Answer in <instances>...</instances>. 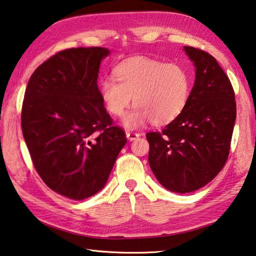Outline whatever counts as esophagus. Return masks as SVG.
I'll list each match as a JSON object with an SVG mask.
<instances>
[{"mask_svg":"<svg viewBox=\"0 0 256 256\" xmlns=\"http://www.w3.org/2000/svg\"><path fill=\"white\" fill-rule=\"evenodd\" d=\"M140 136V134L138 133H136V132H126V138H128V141H134V140H136V138Z\"/></svg>","mask_w":256,"mask_h":256,"instance_id":"esophagus-1","label":"esophagus"}]
</instances>
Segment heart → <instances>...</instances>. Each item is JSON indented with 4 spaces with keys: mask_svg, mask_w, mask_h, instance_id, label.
I'll use <instances>...</instances> for the list:
<instances>
[{
    "mask_svg": "<svg viewBox=\"0 0 256 256\" xmlns=\"http://www.w3.org/2000/svg\"><path fill=\"white\" fill-rule=\"evenodd\" d=\"M115 77L100 82L102 100L110 114L122 116L130 104L134 108L123 118V125L133 130L148 120L166 124L179 116L187 106L192 78L178 64H166L150 58H134L115 68Z\"/></svg>",
    "mask_w": 256,
    "mask_h": 256,
    "instance_id": "obj_1",
    "label": "heart"
}]
</instances>
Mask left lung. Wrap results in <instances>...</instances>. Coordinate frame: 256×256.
<instances>
[{
  "instance_id": "1",
  "label": "left lung",
  "mask_w": 256,
  "mask_h": 256,
  "mask_svg": "<svg viewBox=\"0 0 256 256\" xmlns=\"http://www.w3.org/2000/svg\"><path fill=\"white\" fill-rule=\"evenodd\" d=\"M184 51L196 72L187 106L164 131L146 134L152 172L178 194L200 189L220 174L236 120L233 87L216 59L192 47Z\"/></svg>"
}]
</instances>
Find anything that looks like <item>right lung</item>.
Returning a JSON list of instances; mask_svg holds the SVG:
<instances>
[{
    "label": "right lung",
    "instance_id": "obj_1",
    "mask_svg": "<svg viewBox=\"0 0 256 256\" xmlns=\"http://www.w3.org/2000/svg\"><path fill=\"white\" fill-rule=\"evenodd\" d=\"M102 47L60 51L28 82L21 125L36 172L62 196L82 200L105 187L126 143L97 86Z\"/></svg>",
    "mask_w": 256,
    "mask_h": 256
}]
</instances>
